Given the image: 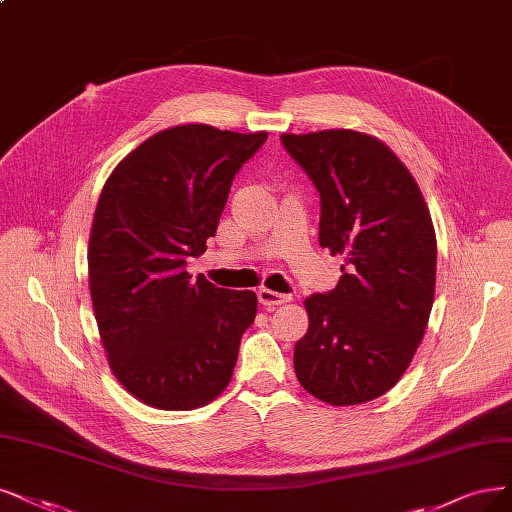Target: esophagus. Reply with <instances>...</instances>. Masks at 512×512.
Returning <instances> with one entry per match:
<instances>
[{
    "mask_svg": "<svg viewBox=\"0 0 512 512\" xmlns=\"http://www.w3.org/2000/svg\"><path fill=\"white\" fill-rule=\"evenodd\" d=\"M257 297H259V304L266 306L268 310H274L276 306L287 304V301L291 299V295H282V293H276V291H270V289H259Z\"/></svg>",
    "mask_w": 512,
    "mask_h": 512,
    "instance_id": "34e87169",
    "label": "esophagus"
}]
</instances>
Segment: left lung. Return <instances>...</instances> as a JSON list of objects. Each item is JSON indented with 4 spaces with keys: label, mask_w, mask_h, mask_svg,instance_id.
Instances as JSON below:
<instances>
[{
    "label": "left lung",
    "mask_w": 512,
    "mask_h": 512,
    "mask_svg": "<svg viewBox=\"0 0 512 512\" xmlns=\"http://www.w3.org/2000/svg\"><path fill=\"white\" fill-rule=\"evenodd\" d=\"M280 141L320 194V246L346 259L337 287L304 301L297 380L329 405H361L401 380L424 337L437 282L430 211L380 139L333 128Z\"/></svg>",
    "instance_id": "left-lung-1"
}]
</instances>
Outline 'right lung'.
<instances>
[{
  "mask_svg": "<svg viewBox=\"0 0 512 512\" xmlns=\"http://www.w3.org/2000/svg\"><path fill=\"white\" fill-rule=\"evenodd\" d=\"M268 132L179 124L113 168L94 211L88 280L116 380L141 403L189 411L230 384L257 295L192 280L240 166Z\"/></svg>",
  "mask_w": 512,
  "mask_h": 512,
  "instance_id": "obj_1",
  "label": "right lung"
}]
</instances>
